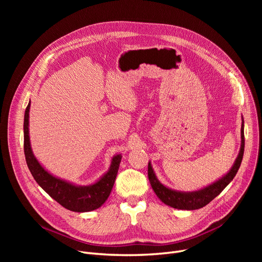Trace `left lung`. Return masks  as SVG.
<instances>
[{
    "label": "left lung",
    "instance_id": "left-lung-1",
    "mask_svg": "<svg viewBox=\"0 0 262 262\" xmlns=\"http://www.w3.org/2000/svg\"><path fill=\"white\" fill-rule=\"evenodd\" d=\"M244 122H242L241 126V148L239 155L235 161L230 171L223 176L221 180L213 183L212 185L206 187L202 190L194 191V192H180L174 191L167 187H164L160 182L157 180V177L150 166V162H148V170H147V176L156 195L160 199L161 202H163L166 205L171 206L176 209H184V210H194L204 207L207 204H209L214 198H216L221 192L225 189V187L233 180V177L236 176L240 164L243 158L244 153Z\"/></svg>",
    "mask_w": 262,
    "mask_h": 262
}]
</instances>
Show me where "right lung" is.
I'll use <instances>...</instances> for the list:
<instances>
[{"instance_id": "obj_1", "label": "right lung", "mask_w": 262, "mask_h": 262, "mask_svg": "<svg viewBox=\"0 0 262 262\" xmlns=\"http://www.w3.org/2000/svg\"><path fill=\"white\" fill-rule=\"evenodd\" d=\"M30 105H27L24 115V155L35 181L52 199L69 210L87 212L101 207L113 190L122 156L117 155L113 158L109 171L94 185L78 187L54 177L40 166L32 152L29 136Z\"/></svg>"}]
</instances>
